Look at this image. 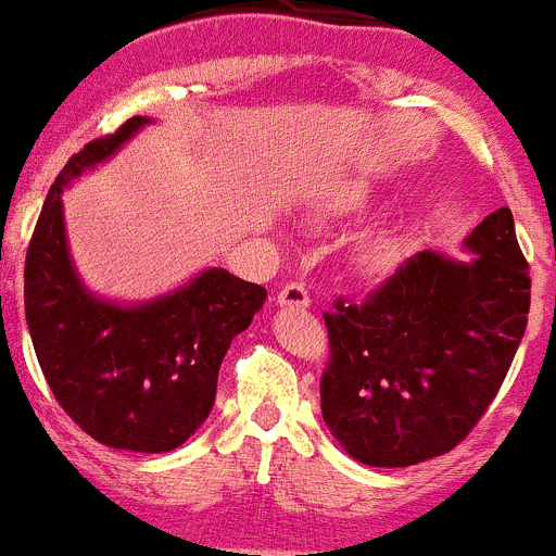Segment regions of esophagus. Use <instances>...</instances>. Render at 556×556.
I'll list each match as a JSON object with an SVG mask.
<instances>
[{
	"mask_svg": "<svg viewBox=\"0 0 556 556\" xmlns=\"http://www.w3.org/2000/svg\"><path fill=\"white\" fill-rule=\"evenodd\" d=\"M312 303L308 298V289L303 283H283L281 292H278V305H287V308H305Z\"/></svg>",
	"mask_w": 556,
	"mask_h": 556,
	"instance_id": "esophagus-1",
	"label": "esophagus"
}]
</instances>
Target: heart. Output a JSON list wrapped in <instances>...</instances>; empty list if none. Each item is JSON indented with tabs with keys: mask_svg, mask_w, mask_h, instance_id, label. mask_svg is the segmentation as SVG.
I'll use <instances>...</instances> for the list:
<instances>
[{
	"mask_svg": "<svg viewBox=\"0 0 556 556\" xmlns=\"http://www.w3.org/2000/svg\"><path fill=\"white\" fill-rule=\"evenodd\" d=\"M364 201H366V192L361 190V187H341V190H336L333 195H330L328 212H333V215L353 212V208L364 206ZM394 256H396L394 239L369 237L361 242L358 258L366 269H371V273H380V269L389 267V264L394 262Z\"/></svg>",
	"mask_w": 556,
	"mask_h": 556,
	"instance_id": "heart-1",
	"label": "heart"
}]
</instances>
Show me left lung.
Listing matches in <instances>:
<instances>
[{"label": "left lung", "mask_w": 556, "mask_h": 556, "mask_svg": "<svg viewBox=\"0 0 556 556\" xmlns=\"http://www.w3.org/2000/svg\"><path fill=\"white\" fill-rule=\"evenodd\" d=\"M475 262L421 251L364 303L325 312L323 419L366 466L455 450L502 389L527 330L529 264L507 206L466 239Z\"/></svg>", "instance_id": "1"}]
</instances>
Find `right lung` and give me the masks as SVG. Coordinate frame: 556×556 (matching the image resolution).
<instances>
[{
  "mask_svg": "<svg viewBox=\"0 0 556 556\" xmlns=\"http://www.w3.org/2000/svg\"><path fill=\"white\" fill-rule=\"evenodd\" d=\"M142 124L135 115L90 140L54 178L24 262V312L46 383L65 414L99 444L154 455L181 446L203 425L233 336L253 323L267 292L217 267L135 308L81 287L60 195Z\"/></svg>",
  "mask_w": 556,
  "mask_h": 556,
  "instance_id": "obj_1",
  "label": "right lung"
}]
</instances>
